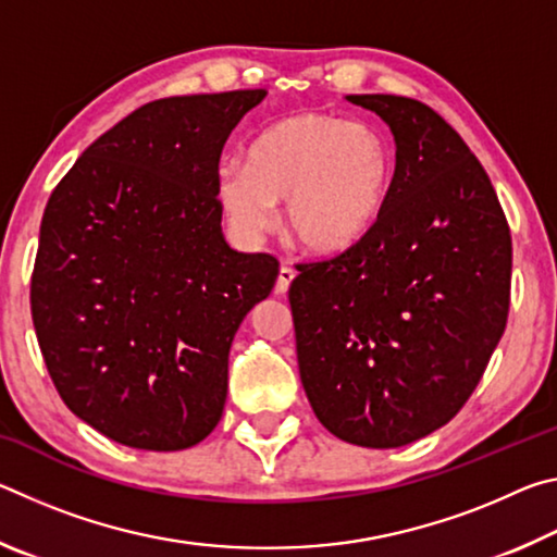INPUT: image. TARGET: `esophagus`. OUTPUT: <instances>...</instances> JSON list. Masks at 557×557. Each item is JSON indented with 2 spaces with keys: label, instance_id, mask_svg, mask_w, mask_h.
<instances>
[{
  "label": "esophagus",
  "instance_id": "obj_1",
  "mask_svg": "<svg viewBox=\"0 0 557 557\" xmlns=\"http://www.w3.org/2000/svg\"><path fill=\"white\" fill-rule=\"evenodd\" d=\"M292 280H295V270H292L289 265H282L280 268V275H277V282H275L277 295H287Z\"/></svg>",
  "mask_w": 557,
  "mask_h": 557
}]
</instances>
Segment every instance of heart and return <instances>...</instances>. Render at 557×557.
I'll return each mask as SVG.
<instances>
[{
    "instance_id": "1",
    "label": "heart",
    "mask_w": 557,
    "mask_h": 557,
    "mask_svg": "<svg viewBox=\"0 0 557 557\" xmlns=\"http://www.w3.org/2000/svg\"><path fill=\"white\" fill-rule=\"evenodd\" d=\"M393 182L388 139L332 112H297L248 147V162L225 159L213 191L231 228L260 238L285 201V233L301 252L342 256L373 231Z\"/></svg>"
}]
</instances>
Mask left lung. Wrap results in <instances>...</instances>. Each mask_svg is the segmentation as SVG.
I'll return each mask as SVG.
<instances>
[{"label":"left lung","instance_id":"obj_1","mask_svg":"<svg viewBox=\"0 0 557 557\" xmlns=\"http://www.w3.org/2000/svg\"><path fill=\"white\" fill-rule=\"evenodd\" d=\"M395 139L379 223L305 262L289 307L299 379L319 422L358 447L447 425L482 381L511 297V233L484 166L425 102L346 96Z\"/></svg>","mask_w":557,"mask_h":557}]
</instances>
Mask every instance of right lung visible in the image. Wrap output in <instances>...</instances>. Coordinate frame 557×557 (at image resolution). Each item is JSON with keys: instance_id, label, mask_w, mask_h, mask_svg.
I'll return each instance as SVG.
<instances>
[{"instance_id": "add662e5", "label": "right lung", "mask_w": 557, "mask_h": 557, "mask_svg": "<svg viewBox=\"0 0 557 557\" xmlns=\"http://www.w3.org/2000/svg\"><path fill=\"white\" fill-rule=\"evenodd\" d=\"M268 90L147 102L46 203L32 317L73 414L125 447L176 451L219 425L228 354L280 262L223 238L213 176Z\"/></svg>"}]
</instances>
